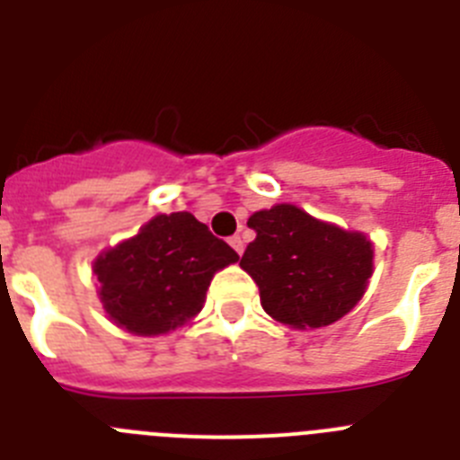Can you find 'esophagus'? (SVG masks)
Returning a JSON list of instances; mask_svg holds the SVG:
<instances>
[{
	"instance_id": "34e87169",
	"label": "esophagus",
	"mask_w": 460,
	"mask_h": 460,
	"mask_svg": "<svg viewBox=\"0 0 460 460\" xmlns=\"http://www.w3.org/2000/svg\"><path fill=\"white\" fill-rule=\"evenodd\" d=\"M230 246H233V249L237 251L239 255L243 253V239L239 237V234H234V237H230Z\"/></svg>"
}]
</instances>
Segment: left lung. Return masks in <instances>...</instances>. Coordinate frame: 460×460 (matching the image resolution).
I'll list each match as a JSON object with an SVG mask.
<instances>
[{"label":"left lung","mask_w":460,"mask_h":460,"mask_svg":"<svg viewBox=\"0 0 460 460\" xmlns=\"http://www.w3.org/2000/svg\"><path fill=\"white\" fill-rule=\"evenodd\" d=\"M255 239L239 267L260 288L271 318L295 329H318L355 308L373 274V243L318 221L295 205H276L249 218Z\"/></svg>","instance_id":"left-lung-1"}]
</instances>
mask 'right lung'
<instances>
[{
  "label": "right lung",
  "mask_w": 460,
  "mask_h": 460,
  "mask_svg": "<svg viewBox=\"0 0 460 460\" xmlns=\"http://www.w3.org/2000/svg\"><path fill=\"white\" fill-rule=\"evenodd\" d=\"M239 255L189 211L158 214L136 237L93 262L99 296L115 324L137 336L168 334L202 308L211 279Z\"/></svg>",
  "instance_id": "1"
}]
</instances>
